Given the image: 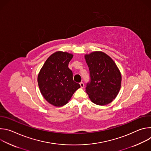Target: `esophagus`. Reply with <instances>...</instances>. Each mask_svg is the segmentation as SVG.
I'll return each mask as SVG.
<instances>
[{"mask_svg": "<svg viewBox=\"0 0 151 151\" xmlns=\"http://www.w3.org/2000/svg\"><path fill=\"white\" fill-rule=\"evenodd\" d=\"M79 84H80V86H81V88H83L84 87V83H83L82 82H80Z\"/></svg>", "mask_w": 151, "mask_h": 151, "instance_id": "34e87169", "label": "esophagus"}]
</instances>
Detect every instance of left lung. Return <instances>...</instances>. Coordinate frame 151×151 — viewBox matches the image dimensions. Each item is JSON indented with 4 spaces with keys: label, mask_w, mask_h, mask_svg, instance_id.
Returning a JSON list of instances; mask_svg holds the SVG:
<instances>
[{
    "label": "left lung",
    "mask_w": 151,
    "mask_h": 151,
    "mask_svg": "<svg viewBox=\"0 0 151 151\" xmlns=\"http://www.w3.org/2000/svg\"><path fill=\"white\" fill-rule=\"evenodd\" d=\"M84 57L91 78L86 93L96 104L104 106L111 103L117 96L121 85V74L116 64L102 51H94Z\"/></svg>",
    "instance_id": "left-lung-1"
}]
</instances>
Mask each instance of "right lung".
<instances>
[{"mask_svg": "<svg viewBox=\"0 0 151 151\" xmlns=\"http://www.w3.org/2000/svg\"><path fill=\"white\" fill-rule=\"evenodd\" d=\"M73 57L67 52L57 51L47 58L38 74L37 82L42 95L54 106L66 104L81 87L73 81L72 72L68 68Z\"/></svg>", "mask_w": 151, "mask_h": 151, "instance_id": "add662e5", "label": "right lung"}]
</instances>
